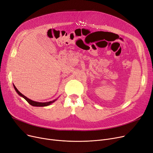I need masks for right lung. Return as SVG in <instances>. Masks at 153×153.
<instances>
[{
  "mask_svg": "<svg viewBox=\"0 0 153 153\" xmlns=\"http://www.w3.org/2000/svg\"><path fill=\"white\" fill-rule=\"evenodd\" d=\"M14 85V88L15 90L16 91V92H17V94H18L20 96H21V97H22L24 99H25V100L27 101V102H28L29 104H30L31 105L37 106V107H44V106L49 105L50 104H51L52 103L55 102V101L57 100V99H55V100H53V101H49V102H39L34 101L31 100V99L27 98V97H25L24 95H23V94H22V93H21V92H20L18 91V89L16 88V86H15L14 85Z\"/></svg>",
  "mask_w": 153,
  "mask_h": 153,
  "instance_id": "right-lung-1",
  "label": "right lung"
}]
</instances>
